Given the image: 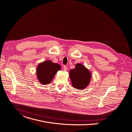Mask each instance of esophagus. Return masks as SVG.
Returning a JSON list of instances; mask_svg holds the SVG:
<instances>
[{"label":"esophagus","mask_w":132,"mask_h":132,"mask_svg":"<svg viewBox=\"0 0 132 132\" xmlns=\"http://www.w3.org/2000/svg\"><path fill=\"white\" fill-rule=\"evenodd\" d=\"M67 70V66H64V70H65V71H66Z\"/></svg>","instance_id":"obj_1"}]
</instances>
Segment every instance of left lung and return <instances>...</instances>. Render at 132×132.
Segmentation results:
<instances>
[{"label": "left lung", "instance_id": "1", "mask_svg": "<svg viewBox=\"0 0 132 132\" xmlns=\"http://www.w3.org/2000/svg\"><path fill=\"white\" fill-rule=\"evenodd\" d=\"M69 76L73 87L81 89L89 84L91 74L85 66L80 64H77L74 69L70 70Z\"/></svg>", "mask_w": 132, "mask_h": 132}]
</instances>
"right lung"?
<instances>
[{
  "instance_id": "obj_1",
  "label": "right lung",
  "mask_w": 132,
  "mask_h": 132,
  "mask_svg": "<svg viewBox=\"0 0 132 132\" xmlns=\"http://www.w3.org/2000/svg\"><path fill=\"white\" fill-rule=\"evenodd\" d=\"M61 69V66L57 63H54L50 61L44 62L39 64L37 68V78L42 84H48Z\"/></svg>"
}]
</instances>
